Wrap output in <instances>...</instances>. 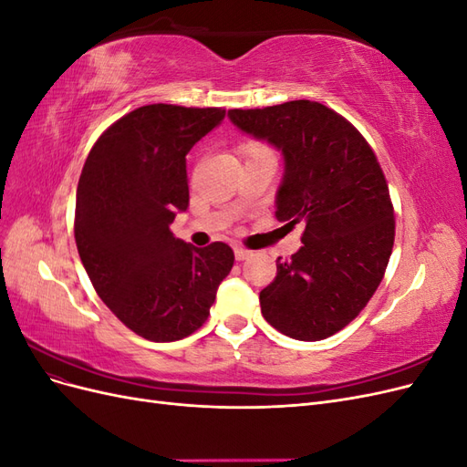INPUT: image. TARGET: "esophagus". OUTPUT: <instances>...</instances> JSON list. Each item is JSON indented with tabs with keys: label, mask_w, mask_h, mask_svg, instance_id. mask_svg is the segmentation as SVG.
Wrapping results in <instances>:
<instances>
[{
	"label": "esophagus",
	"mask_w": 467,
	"mask_h": 467,
	"mask_svg": "<svg viewBox=\"0 0 467 467\" xmlns=\"http://www.w3.org/2000/svg\"><path fill=\"white\" fill-rule=\"evenodd\" d=\"M234 253H235V259H237V261H245V259L251 257V251L245 249V247H242V245H235V247H234Z\"/></svg>",
	"instance_id": "obj_1"
}]
</instances>
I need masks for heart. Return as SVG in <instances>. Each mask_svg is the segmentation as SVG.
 <instances>
[{"instance_id":"heart-1","label":"heart","mask_w":467,"mask_h":467,"mask_svg":"<svg viewBox=\"0 0 467 467\" xmlns=\"http://www.w3.org/2000/svg\"><path fill=\"white\" fill-rule=\"evenodd\" d=\"M247 150H249V153H251V151H255V150H265V148H263V146H259V144H249V148H247Z\"/></svg>"}]
</instances>
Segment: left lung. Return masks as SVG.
Segmentation results:
<instances>
[{"mask_svg": "<svg viewBox=\"0 0 467 467\" xmlns=\"http://www.w3.org/2000/svg\"><path fill=\"white\" fill-rule=\"evenodd\" d=\"M230 120L285 155L276 218L304 225L302 247L276 261L263 317L298 341H321L355 319L384 278L395 237L384 171L364 136L317 101L234 109Z\"/></svg>", "mask_w": 467, "mask_h": 467, "instance_id": "1", "label": "left lung"}]
</instances>
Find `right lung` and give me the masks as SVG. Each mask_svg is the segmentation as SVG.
<instances>
[{"label":"right lung","mask_w":467,"mask_h":467,"mask_svg":"<svg viewBox=\"0 0 467 467\" xmlns=\"http://www.w3.org/2000/svg\"><path fill=\"white\" fill-rule=\"evenodd\" d=\"M223 117L216 107H140L99 136L83 165L74 222L81 263L110 312L153 343L202 327L234 266L230 245L201 249L169 228L189 208L187 153Z\"/></svg>","instance_id":"1"}]
</instances>
